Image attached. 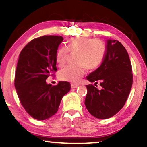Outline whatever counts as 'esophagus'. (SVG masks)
Wrapping results in <instances>:
<instances>
[{
    "label": "esophagus",
    "mask_w": 147,
    "mask_h": 147,
    "mask_svg": "<svg viewBox=\"0 0 147 147\" xmlns=\"http://www.w3.org/2000/svg\"><path fill=\"white\" fill-rule=\"evenodd\" d=\"M71 88H76V87H78L77 84H74V83H71Z\"/></svg>",
    "instance_id": "1"
}]
</instances>
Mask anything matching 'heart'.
Listing matches in <instances>:
<instances>
[{
	"label": "heart",
	"instance_id": "obj_1",
	"mask_svg": "<svg viewBox=\"0 0 147 147\" xmlns=\"http://www.w3.org/2000/svg\"><path fill=\"white\" fill-rule=\"evenodd\" d=\"M106 45L103 40L86 37L69 39L66 47H61L55 53V60L60 67L68 62L70 53H76L77 64L64 68L59 72V78L68 82L77 83L85 75V69L94 70L100 66L106 54Z\"/></svg>",
	"mask_w": 147,
	"mask_h": 147
}]
</instances>
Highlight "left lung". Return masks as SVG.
<instances>
[{"mask_svg": "<svg viewBox=\"0 0 147 147\" xmlns=\"http://www.w3.org/2000/svg\"><path fill=\"white\" fill-rule=\"evenodd\" d=\"M87 79L100 83L102 87L98 90L92 84L86 85L85 105L89 113L102 119L114 116L125 105L133 82L131 62L123 45L117 40H108L101 66Z\"/></svg>", "mask_w": 147, "mask_h": 147, "instance_id": "8db88e82", "label": "left lung"}]
</instances>
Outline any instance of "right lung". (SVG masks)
<instances>
[{
  "label": "right lung",
  "instance_id": "right-lung-1",
  "mask_svg": "<svg viewBox=\"0 0 147 147\" xmlns=\"http://www.w3.org/2000/svg\"><path fill=\"white\" fill-rule=\"evenodd\" d=\"M61 36H42L30 41L20 53L15 75V87L28 114L45 120L58 111L63 96L70 90L67 81L52 86L46 79L57 71L55 53Z\"/></svg>",
  "mask_w": 147,
  "mask_h": 147
}]
</instances>
